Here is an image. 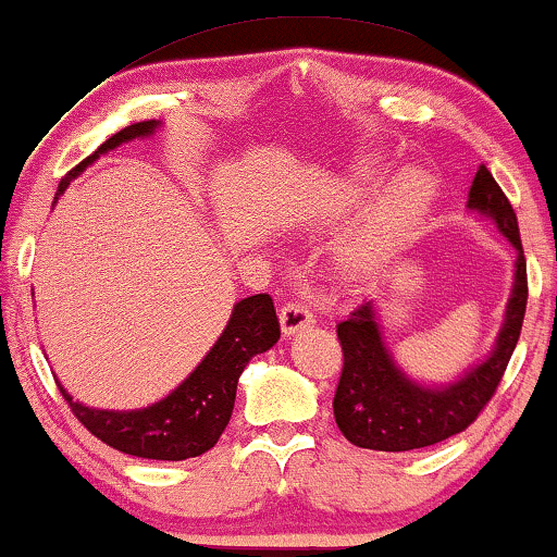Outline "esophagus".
Instances as JSON below:
<instances>
[{
  "label": "esophagus",
  "instance_id": "obj_1",
  "mask_svg": "<svg viewBox=\"0 0 557 557\" xmlns=\"http://www.w3.org/2000/svg\"><path fill=\"white\" fill-rule=\"evenodd\" d=\"M278 319H281V332H284L286 337H292V334L307 330L309 324H314V314H311V309L301 301L284 304Z\"/></svg>",
  "mask_w": 557,
  "mask_h": 557
}]
</instances>
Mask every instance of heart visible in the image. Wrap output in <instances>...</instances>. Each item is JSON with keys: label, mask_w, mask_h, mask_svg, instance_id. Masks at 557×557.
<instances>
[{"label": "heart", "mask_w": 557, "mask_h": 557, "mask_svg": "<svg viewBox=\"0 0 557 557\" xmlns=\"http://www.w3.org/2000/svg\"><path fill=\"white\" fill-rule=\"evenodd\" d=\"M383 180V164L377 159H362L349 177V197L370 193ZM433 197V180L425 170H406L387 185L385 195L380 197L375 215L370 220L368 233L362 235L360 246L355 250V263H372L393 253L403 246V240L413 233L421 218L429 210Z\"/></svg>", "instance_id": "1"}]
</instances>
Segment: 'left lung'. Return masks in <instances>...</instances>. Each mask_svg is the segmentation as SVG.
Returning a JSON list of instances; mask_svg holds the SVG:
<instances>
[{"instance_id":"left-lung-1","label":"left lung","mask_w":557,"mask_h":557,"mask_svg":"<svg viewBox=\"0 0 557 557\" xmlns=\"http://www.w3.org/2000/svg\"><path fill=\"white\" fill-rule=\"evenodd\" d=\"M467 208L494 220L499 233L517 250L515 284L497 345L484 362L474 364L459 380L429 387L410 380L395 364L380 334L375 307L372 301L360 304L349 319L337 324L345 362L332 408L334 421L349 444L372 451H413L441 444L467 431L497 393L522 332L528 307V263L512 205L484 164L471 182Z\"/></svg>"}]
</instances>
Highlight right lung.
Instances as JSON below:
<instances>
[{
    "instance_id": "right-lung-1",
    "label": "right lung",
    "mask_w": 557,
    "mask_h": 557,
    "mask_svg": "<svg viewBox=\"0 0 557 557\" xmlns=\"http://www.w3.org/2000/svg\"><path fill=\"white\" fill-rule=\"evenodd\" d=\"M157 128L159 121H139L106 139L98 151L65 174L58 185L55 202L71 185V180L78 177L88 164H94L98 154H106L119 144L139 139V136L154 134ZM278 337L281 326L273 299L269 294H256L235 304L223 334L202 357V362L189 372L185 383L174 387L154 406L139 410H98L73 400L60 383L58 387L75 418L116 451L157 461L193 459L210 451L218 444L220 433L225 431L233 416L238 377L250 357L271 349Z\"/></svg>"
}]
</instances>
